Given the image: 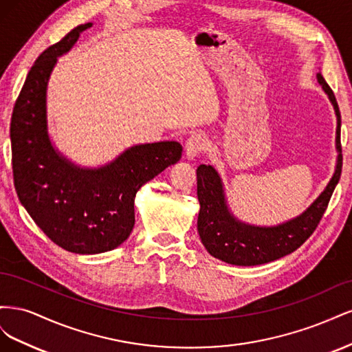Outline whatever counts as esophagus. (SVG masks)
<instances>
[{
    "instance_id": "34e87169",
    "label": "esophagus",
    "mask_w": 352,
    "mask_h": 352,
    "mask_svg": "<svg viewBox=\"0 0 352 352\" xmlns=\"http://www.w3.org/2000/svg\"><path fill=\"white\" fill-rule=\"evenodd\" d=\"M207 145H208V141L206 136L192 135L185 144V154L189 160H192L198 154L204 153L207 150Z\"/></svg>"
}]
</instances>
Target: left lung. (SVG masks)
<instances>
[{"instance_id":"8db88e82","label":"left lung","mask_w":352,"mask_h":352,"mask_svg":"<svg viewBox=\"0 0 352 352\" xmlns=\"http://www.w3.org/2000/svg\"><path fill=\"white\" fill-rule=\"evenodd\" d=\"M317 79L335 107L338 117L336 148L339 153H342L338 101L322 73H317ZM340 173H342V154L338 155L335 175L322 195L300 217L276 228H254L242 225L233 219L226 207L217 172L211 166L201 164L197 168V194L201 207L198 214V233L201 242L212 257L236 265L264 264L291 254L313 235L329 206Z\"/></svg>"}]
</instances>
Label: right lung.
<instances>
[{
	"label": "right lung",
	"mask_w": 352,
	"mask_h": 352,
	"mask_svg": "<svg viewBox=\"0 0 352 352\" xmlns=\"http://www.w3.org/2000/svg\"><path fill=\"white\" fill-rule=\"evenodd\" d=\"M88 28L91 23L72 29L36 58L10 123L17 197L39 229L74 254L110 251L129 238L138 189L182 157L179 142L145 144L132 146L109 166L85 170L54 151L47 133L48 78L57 57Z\"/></svg>",
	"instance_id": "add662e5"
}]
</instances>
